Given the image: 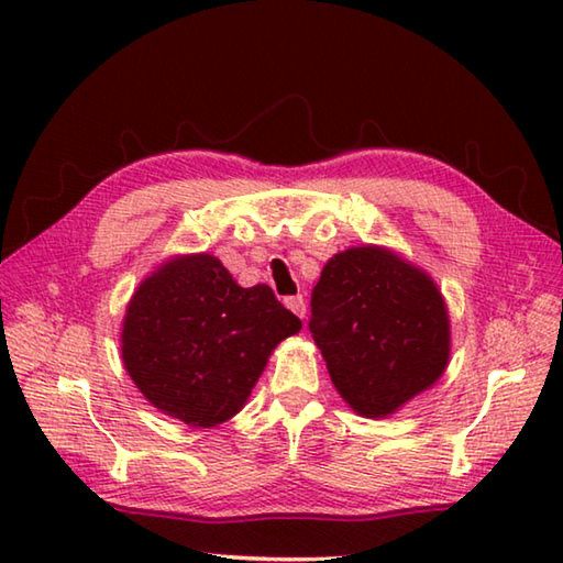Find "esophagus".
I'll use <instances>...</instances> for the list:
<instances>
[{
    "instance_id": "esophagus-1",
    "label": "esophagus",
    "mask_w": 563,
    "mask_h": 563,
    "mask_svg": "<svg viewBox=\"0 0 563 563\" xmlns=\"http://www.w3.org/2000/svg\"><path fill=\"white\" fill-rule=\"evenodd\" d=\"M285 307H288L290 312H295L300 319H305V314H307V305H305V297L302 295L288 297V300H285Z\"/></svg>"
}]
</instances>
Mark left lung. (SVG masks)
Wrapping results in <instances>:
<instances>
[{
  "label": "left lung",
  "mask_w": 563,
  "mask_h": 563,
  "mask_svg": "<svg viewBox=\"0 0 563 563\" xmlns=\"http://www.w3.org/2000/svg\"><path fill=\"white\" fill-rule=\"evenodd\" d=\"M309 331L341 399L365 418L397 413L450 363L445 297L387 246H351L327 261Z\"/></svg>",
  "instance_id": "obj_1"
}]
</instances>
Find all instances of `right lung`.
I'll return each mask as SVG.
<instances>
[{"label": "right lung", "instance_id": "1", "mask_svg": "<svg viewBox=\"0 0 563 563\" xmlns=\"http://www.w3.org/2000/svg\"><path fill=\"white\" fill-rule=\"evenodd\" d=\"M300 329L268 285L242 288L220 258L184 254L159 263L130 297L121 355L154 409L212 428L244 409L275 345Z\"/></svg>", "mask_w": 563, "mask_h": 563}]
</instances>
